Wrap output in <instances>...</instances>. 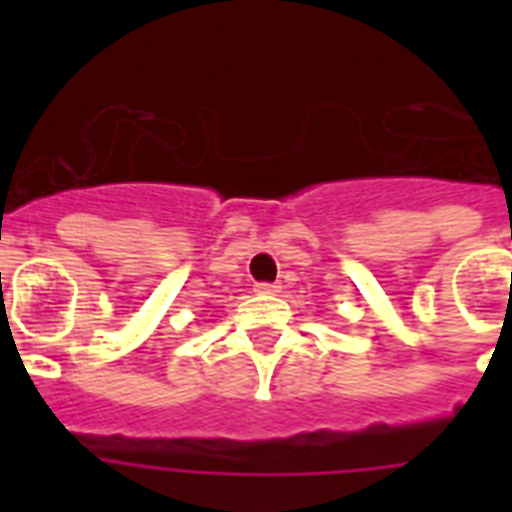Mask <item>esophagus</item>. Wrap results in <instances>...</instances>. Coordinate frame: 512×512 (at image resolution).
Instances as JSON below:
<instances>
[{
  "instance_id": "34e87169",
  "label": "esophagus",
  "mask_w": 512,
  "mask_h": 512,
  "mask_svg": "<svg viewBox=\"0 0 512 512\" xmlns=\"http://www.w3.org/2000/svg\"><path fill=\"white\" fill-rule=\"evenodd\" d=\"M255 292H257V295H276V292H279V284H268V281H260V284H255Z\"/></svg>"
}]
</instances>
